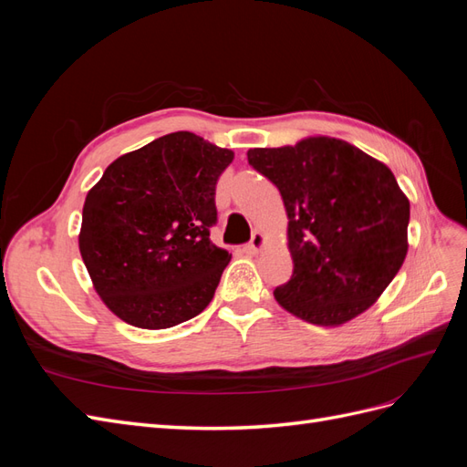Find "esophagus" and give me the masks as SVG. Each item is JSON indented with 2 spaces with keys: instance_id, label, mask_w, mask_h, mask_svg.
Segmentation results:
<instances>
[{
  "instance_id": "obj_1",
  "label": "esophagus",
  "mask_w": 467,
  "mask_h": 467,
  "mask_svg": "<svg viewBox=\"0 0 467 467\" xmlns=\"http://www.w3.org/2000/svg\"><path fill=\"white\" fill-rule=\"evenodd\" d=\"M263 244H265V237H263V234L255 232V234L251 235V242L247 244L245 251H247V253H251V255H255V253H259V251H261Z\"/></svg>"
}]
</instances>
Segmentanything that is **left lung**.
<instances>
[{
	"mask_svg": "<svg viewBox=\"0 0 467 467\" xmlns=\"http://www.w3.org/2000/svg\"><path fill=\"white\" fill-rule=\"evenodd\" d=\"M247 161L275 182L288 214L294 271L276 302L325 327L366 312L407 255L409 201L389 167L329 136L249 150Z\"/></svg>",
	"mask_w": 467,
	"mask_h": 467,
	"instance_id": "left-lung-1",
	"label": "left lung"
}]
</instances>
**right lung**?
<instances>
[{
  "label": "right lung",
  "mask_w": 467,
  "mask_h": 467,
  "mask_svg": "<svg viewBox=\"0 0 467 467\" xmlns=\"http://www.w3.org/2000/svg\"><path fill=\"white\" fill-rule=\"evenodd\" d=\"M234 151L173 132L112 161L83 204L79 253L122 321L167 329L214 298L232 255L210 242L216 182Z\"/></svg>",
  "instance_id": "obj_1"
}]
</instances>
